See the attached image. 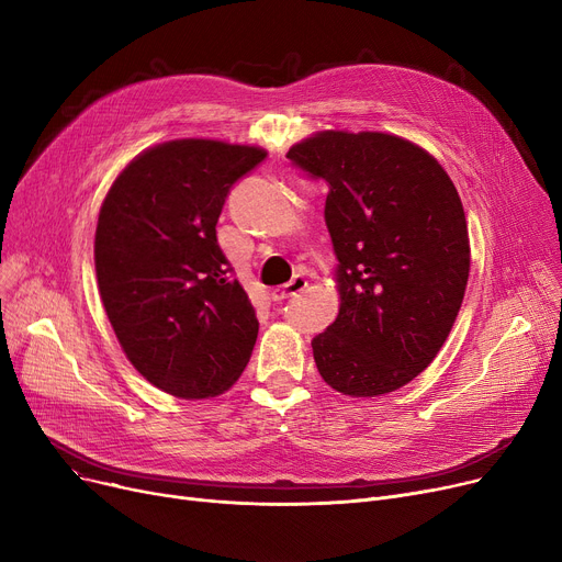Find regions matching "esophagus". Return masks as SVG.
<instances>
[{"mask_svg": "<svg viewBox=\"0 0 562 562\" xmlns=\"http://www.w3.org/2000/svg\"><path fill=\"white\" fill-rule=\"evenodd\" d=\"M305 289H307V278L296 276L291 282H286L284 286L273 289L271 296H273V301H284V299H291V296H299V293L305 291Z\"/></svg>", "mask_w": 562, "mask_h": 562, "instance_id": "obj_1", "label": "esophagus"}]
</instances>
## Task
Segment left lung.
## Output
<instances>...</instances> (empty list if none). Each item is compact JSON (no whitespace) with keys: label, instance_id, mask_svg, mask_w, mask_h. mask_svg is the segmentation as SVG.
I'll list each match as a JSON object with an SVG mask.
<instances>
[{"label":"left lung","instance_id":"left-lung-1","mask_svg":"<svg viewBox=\"0 0 562 562\" xmlns=\"http://www.w3.org/2000/svg\"><path fill=\"white\" fill-rule=\"evenodd\" d=\"M286 159L328 182L339 314L312 339L321 378L371 398L415 380L445 346L469 278L458 189L424 147L385 132H316Z\"/></svg>","mask_w":562,"mask_h":562}]
</instances>
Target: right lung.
I'll list each match as a JSON object with an SVG mask.
<instances>
[{
    "mask_svg": "<svg viewBox=\"0 0 562 562\" xmlns=\"http://www.w3.org/2000/svg\"><path fill=\"white\" fill-rule=\"evenodd\" d=\"M263 157L257 145L166 140L134 157L100 206L102 305L127 360L170 396H218L252 356L259 321L216 223L232 184Z\"/></svg>",
    "mask_w": 562,
    "mask_h": 562,
    "instance_id": "1",
    "label": "right lung"
}]
</instances>
